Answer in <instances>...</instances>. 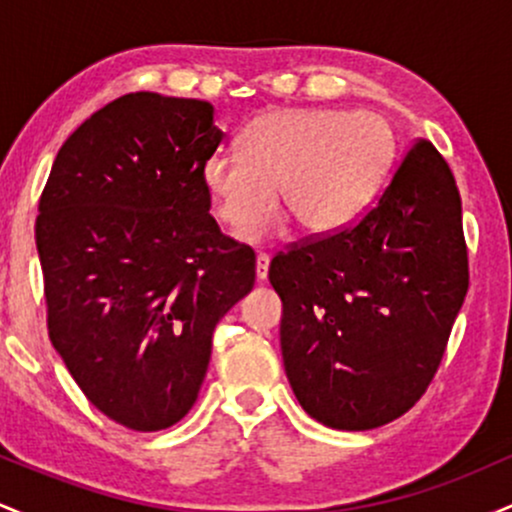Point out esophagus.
Returning <instances> with one entry per match:
<instances>
[{
	"instance_id": "1",
	"label": "esophagus",
	"mask_w": 512,
	"mask_h": 512,
	"mask_svg": "<svg viewBox=\"0 0 512 512\" xmlns=\"http://www.w3.org/2000/svg\"><path fill=\"white\" fill-rule=\"evenodd\" d=\"M255 274H257V281L267 279V274H269V257L264 255V252H260V255H257V260H255Z\"/></svg>"
}]
</instances>
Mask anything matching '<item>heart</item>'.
I'll use <instances>...</instances> for the list:
<instances>
[{"label":"heart","instance_id":"b5f03b06","mask_svg":"<svg viewBox=\"0 0 512 512\" xmlns=\"http://www.w3.org/2000/svg\"><path fill=\"white\" fill-rule=\"evenodd\" d=\"M243 154L214 151L202 166L216 219L248 231L284 207L308 233H332L378 195L395 161L385 117L339 108H281L245 127Z\"/></svg>","mask_w":512,"mask_h":512}]
</instances>
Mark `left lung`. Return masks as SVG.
I'll return each instance as SVG.
<instances>
[{
  "label": "left lung",
  "mask_w": 512,
  "mask_h": 512,
  "mask_svg": "<svg viewBox=\"0 0 512 512\" xmlns=\"http://www.w3.org/2000/svg\"><path fill=\"white\" fill-rule=\"evenodd\" d=\"M281 354L301 407L368 431L414 407L438 373L469 289L455 175L416 139L356 221L274 257Z\"/></svg>",
  "instance_id": "1"
}]
</instances>
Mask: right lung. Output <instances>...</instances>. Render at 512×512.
Here are the masks:
<instances>
[{
	"mask_svg": "<svg viewBox=\"0 0 512 512\" xmlns=\"http://www.w3.org/2000/svg\"><path fill=\"white\" fill-rule=\"evenodd\" d=\"M214 105L137 91L62 144L35 245L50 342L88 402L163 431L197 402L216 322L255 284V252L209 214Z\"/></svg>",
	"mask_w": 512,
	"mask_h": 512,
	"instance_id": "obj_1",
	"label": "right lung"
}]
</instances>
